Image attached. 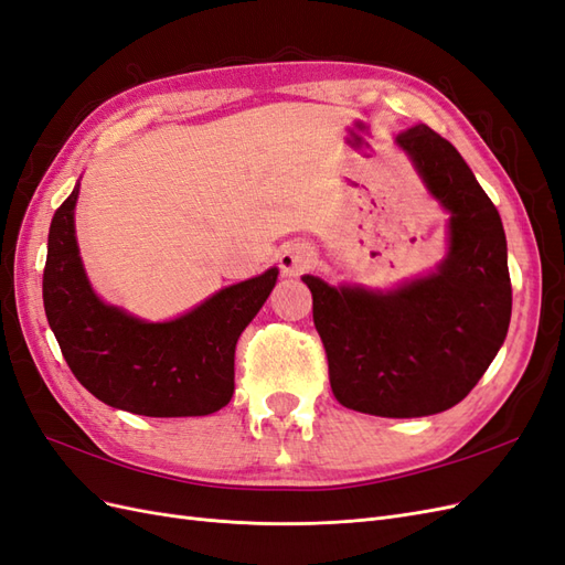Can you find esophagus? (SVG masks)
I'll return each instance as SVG.
<instances>
[{"mask_svg": "<svg viewBox=\"0 0 565 565\" xmlns=\"http://www.w3.org/2000/svg\"><path fill=\"white\" fill-rule=\"evenodd\" d=\"M315 263V250L308 244H288L279 255V267L286 277H300Z\"/></svg>", "mask_w": 565, "mask_h": 565, "instance_id": "34e87169", "label": "esophagus"}]
</instances>
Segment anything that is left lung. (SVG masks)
I'll use <instances>...</instances> for the list:
<instances>
[{
  "mask_svg": "<svg viewBox=\"0 0 565 565\" xmlns=\"http://www.w3.org/2000/svg\"><path fill=\"white\" fill-rule=\"evenodd\" d=\"M449 213V250L433 274L395 291L329 286L305 274L312 317L343 407L412 418L455 407L502 348L511 319L507 236L494 203L459 151L414 125L397 135Z\"/></svg>",
  "mask_w": 565,
  "mask_h": 565,
  "instance_id": "8db88e82",
  "label": "left lung"
}]
</instances>
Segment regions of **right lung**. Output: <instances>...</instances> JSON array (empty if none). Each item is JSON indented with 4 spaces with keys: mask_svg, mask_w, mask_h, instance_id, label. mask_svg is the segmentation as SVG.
Wrapping results in <instances>:
<instances>
[{
    "mask_svg": "<svg viewBox=\"0 0 565 565\" xmlns=\"http://www.w3.org/2000/svg\"><path fill=\"white\" fill-rule=\"evenodd\" d=\"M79 189L50 227L42 298L75 379L106 405L141 416H205L234 395V350L279 269L222 288L172 321H141L92 291L75 241Z\"/></svg>",
    "mask_w": 565,
    "mask_h": 565,
    "instance_id": "add662e5",
    "label": "right lung"
}]
</instances>
